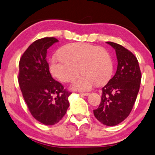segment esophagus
<instances>
[{"instance_id":"34e87169","label":"esophagus","mask_w":155,"mask_h":155,"mask_svg":"<svg viewBox=\"0 0 155 155\" xmlns=\"http://www.w3.org/2000/svg\"><path fill=\"white\" fill-rule=\"evenodd\" d=\"M80 94H81V95H83V96H88L89 93H82V92H81Z\"/></svg>"}]
</instances>
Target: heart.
I'll return each mask as SVG.
<instances>
[{"label": "heart", "instance_id": "heart-1", "mask_svg": "<svg viewBox=\"0 0 155 155\" xmlns=\"http://www.w3.org/2000/svg\"><path fill=\"white\" fill-rule=\"evenodd\" d=\"M79 68L83 73L71 84L76 91H90L97 83L104 84L113 73V62L107 50L90 44H69L50 60V72L61 82L73 80Z\"/></svg>", "mask_w": 155, "mask_h": 155}]
</instances>
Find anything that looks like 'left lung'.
I'll return each mask as SVG.
<instances>
[{"mask_svg":"<svg viewBox=\"0 0 155 155\" xmlns=\"http://www.w3.org/2000/svg\"><path fill=\"white\" fill-rule=\"evenodd\" d=\"M116 51L117 72L102 87L100 105L94 114L102 124L118 125L128 117L132 110L140 90L141 72L134 55L118 44L108 41Z\"/></svg>","mask_w":155,"mask_h":155,"instance_id":"1","label":"left lung"}]
</instances>
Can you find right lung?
Listing matches in <instances>:
<instances>
[{
  "label": "right lung",
  "mask_w": 155,
  "mask_h": 155,
  "mask_svg": "<svg viewBox=\"0 0 155 155\" xmlns=\"http://www.w3.org/2000/svg\"><path fill=\"white\" fill-rule=\"evenodd\" d=\"M58 40L46 37L36 40L27 49L19 61L18 83L23 97L32 117L47 125L58 123L69 107L67 91L53 79L47 61L48 49Z\"/></svg>",
  "instance_id": "obj_1"
}]
</instances>
